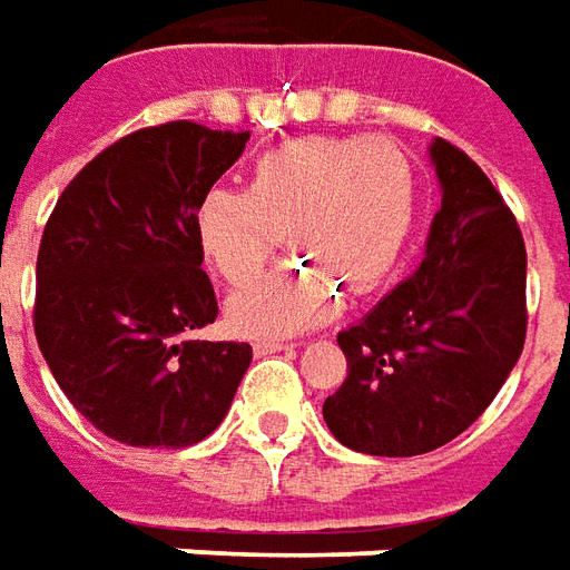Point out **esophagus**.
Segmentation results:
<instances>
[{
    "label": "esophagus",
    "instance_id": "1",
    "mask_svg": "<svg viewBox=\"0 0 570 570\" xmlns=\"http://www.w3.org/2000/svg\"><path fill=\"white\" fill-rule=\"evenodd\" d=\"M278 351H292V344H282V341H257V344H254V353H257V356H266V353Z\"/></svg>",
    "mask_w": 570,
    "mask_h": 570
}]
</instances>
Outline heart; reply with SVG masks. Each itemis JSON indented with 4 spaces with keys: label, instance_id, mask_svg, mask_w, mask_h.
<instances>
[{
    "label": "heart",
    "instance_id": "obj_1",
    "mask_svg": "<svg viewBox=\"0 0 570 570\" xmlns=\"http://www.w3.org/2000/svg\"><path fill=\"white\" fill-rule=\"evenodd\" d=\"M419 214V173L394 139L301 136L269 148L247 191L210 188L198 238L229 288L261 276L288 235L292 266L229 301V325L250 337H292L328 323L341 284L368 294L391 276Z\"/></svg>",
    "mask_w": 570,
    "mask_h": 570
}]
</instances>
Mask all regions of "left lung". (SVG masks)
<instances>
[{"label":"left lung","instance_id":"1","mask_svg":"<svg viewBox=\"0 0 570 570\" xmlns=\"http://www.w3.org/2000/svg\"><path fill=\"white\" fill-rule=\"evenodd\" d=\"M443 202L422 263L337 335L347 379L323 419L368 456H419L459 438L500 394L528 335V254L515 214L462 148L434 139Z\"/></svg>","mask_w":570,"mask_h":570}]
</instances>
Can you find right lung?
<instances>
[{
  "instance_id": "add662e5",
  "label": "right lung",
  "mask_w": 570,
  "mask_h": 570,
  "mask_svg": "<svg viewBox=\"0 0 570 570\" xmlns=\"http://www.w3.org/2000/svg\"><path fill=\"white\" fill-rule=\"evenodd\" d=\"M247 129L145 127L89 160L39 242L33 332L65 397L111 441L191 446L233 406L250 344L188 337L217 320L198 204Z\"/></svg>"
}]
</instances>
